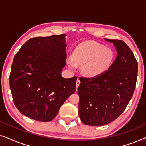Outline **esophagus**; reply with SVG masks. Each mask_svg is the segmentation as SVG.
Here are the masks:
<instances>
[{"instance_id":"esophagus-1","label":"esophagus","mask_w":146,"mask_h":146,"mask_svg":"<svg viewBox=\"0 0 146 146\" xmlns=\"http://www.w3.org/2000/svg\"><path fill=\"white\" fill-rule=\"evenodd\" d=\"M80 84V81L79 78H78V79H77V80H76V88H78V87L79 86ZM76 90H77V89H76Z\"/></svg>"}]
</instances>
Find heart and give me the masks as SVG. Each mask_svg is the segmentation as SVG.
<instances>
[{"mask_svg": "<svg viewBox=\"0 0 146 146\" xmlns=\"http://www.w3.org/2000/svg\"><path fill=\"white\" fill-rule=\"evenodd\" d=\"M115 60V54L108 48L94 41L85 42L74 49L72 55L68 57L66 62L71 70H75L82 66L86 76L96 78L108 71Z\"/></svg>", "mask_w": 146, "mask_h": 146, "instance_id": "b5f03b06", "label": "heart"}]
</instances>
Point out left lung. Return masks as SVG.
Here are the masks:
<instances>
[{"label":"left lung","instance_id":"left-lung-1","mask_svg":"<svg viewBox=\"0 0 146 146\" xmlns=\"http://www.w3.org/2000/svg\"><path fill=\"white\" fill-rule=\"evenodd\" d=\"M106 40L113 43L117 50L110 69L96 78H79L78 113L84 124L92 126L117 119L132 98L136 85L138 67L132 51L120 40Z\"/></svg>","mask_w":146,"mask_h":146}]
</instances>
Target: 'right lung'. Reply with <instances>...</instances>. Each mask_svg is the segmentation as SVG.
Returning <instances> with one entry per match:
<instances>
[{"label":"right lung","instance_id":"right-lung-1","mask_svg":"<svg viewBox=\"0 0 146 146\" xmlns=\"http://www.w3.org/2000/svg\"><path fill=\"white\" fill-rule=\"evenodd\" d=\"M66 36L33 38L15 56L9 77L12 96L20 112L29 118L51 121L76 90L77 78L61 76L66 59Z\"/></svg>","mask_w":146,"mask_h":146}]
</instances>
